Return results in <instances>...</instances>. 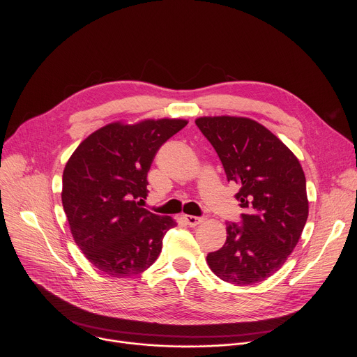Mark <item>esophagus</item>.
I'll list each match as a JSON object with an SVG mask.
<instances>
[{
    "mask_svg": "<svg viewBox=\"0 0 357 357\" xmlns=\"http://www.w3.org/2000/svg\"><path fill=\"white\" fill-rule=\"evenodd\" d=\"M183 219H185L186 225H189L190 227H195L203 222V218H197V216H192V215H185Z\"/></svg>",
    "mask_w": 357,
    "mask_h": 357,
    "instance_id": "obj_1",
    "label": "esophagus"
}]
</instances>
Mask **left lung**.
Here are the masks:
<instances>
[{
	"mask_svg": "<svg viewBox=\"0 0 357 357\" xmlns=\"http://www.w3.org/2000/svg\"><path fill=\"white\" fill-rule=\"evenodd\" d=\"M197 128L222 161L244 213L226 223L223 247L208 254L223 281L252 285L278 271L295 248L308 219L307 181L288 146L257 121L243 117H202Z\"/></svg>",
	"mask_w": 357,
	"mask_h": 357,
	"instance_id": "left-lung-1",
	"label": "left lung"
}]
</instances>
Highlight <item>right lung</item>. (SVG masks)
I'll use <instances>...</instances> for the list:
<instances>
[{"mask_svg": "<svg viewBox=\"0 0 357 357\" xmlns=\"http://www.w3.org/2000/svg\"><path fill=\"white\" fill-rule=\"evenodd\" d=\"M185 120L109 124L90 134L68 161L62 203L73 238L86 259L116 278L141 274L162 250L168 216L142 208L154 157Z\"/></svg>", "mask_w": 357, "mask_h": 357, "instance_id": "obj_1", "label": "right lung"}]
</instances>
